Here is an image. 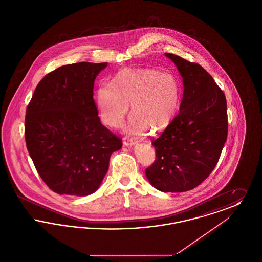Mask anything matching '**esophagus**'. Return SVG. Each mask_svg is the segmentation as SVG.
Masks as SVG:
<instances>
[{
  "label": "esophagus",
  "instance_id": "1",
  "mask_svg": "<svg viewBox=\"0 0 262 262\" xmlns=\"http://www.w3.org/2000/svg\"><path fill=\"white\" fill-rule=\"evenodd\" d=\"M137 142V139L135 137H124V144L125 145H134Z\"/></svg>",
  "mask_w": 262,
  "mask_h": 262
}]
</instances>
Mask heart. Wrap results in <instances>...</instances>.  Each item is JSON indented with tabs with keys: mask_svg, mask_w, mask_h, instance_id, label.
I'll return each mask as SVG.
<instances>
[{
	"mask_svg": "<svg viewBox=\"0 0 262 262\" xmlns=\"http://www.w3.org/2000/svg\"><path fill=\"white\" fill-rule=\"evenodd\" d=\"M181 97V85L176 75L157 70H123L112 83L100 84L96 93L102 121L111 127L124 123L132 104L127 130L143 134L167 125L173 117Z\"/></svg>",
	"mask_w": 262,
	"mask_h": 262,
	"instance_id": "b5f03b06",
	"label": "heart"
}]
</instances>
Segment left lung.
<instances>
[{
	"label": "left lung",
	"instance_id": "1",
	"mask_svg": "<svg viewBox=\"0 0 262 262\" xmlns=\"http://www.w3.org/2000/svg\"><path fill=\"white\" fill-rule=\"evenodd\" d=\"M166 56L183 77L184 96L178 115L152 140L156 158L145 174L161 191L183 192L200 186L218 163L228 135L227 101L200 64Z\"/></svg>",
	"mask_w": 262,
	"mask_h": 262
}]
</instances>
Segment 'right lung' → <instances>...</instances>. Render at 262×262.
Returning a JSON list of instances; mask_svg holds the SVG:
<instances>
[{"label":"right lung","instance_id":"obj_1","mask_svg":"<svg viewBox=\"0 0 262 262\" xmlns=\"http://www.w3.org/2000/svg\"><path fill=\"white\" fill-rule=\"evenodd\" d=\"M107 62L66 64L38 83L25 115L28 153L43 182L59 194L93 193L122 139L101 124L94 80Z\"/></svg>","mask_w":262,"mask_h":262}]
</instances>
